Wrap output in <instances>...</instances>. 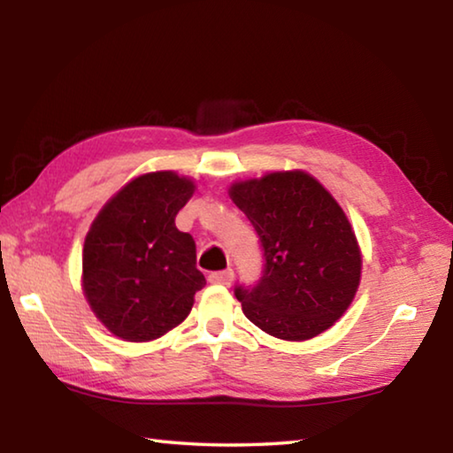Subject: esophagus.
Wrapping results in <instances>:
<instances>
[{
	"mask_svg": "<svg viewBox=\"0 0 453 453\" xmlns=\"http://www.w3.org/2000/svg\"><path fill=\"white\" fill-rule=\"evenodd\" d=\"M210 283H218V286H229L234 281V270H224V272H211L208 275Z\"/></svg>",
	"mask_w": 453,
	"mask_h": 453,
	"instance_id": "esophagus-1",
	"label": "esophagus"
}]
</instances>
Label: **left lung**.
Returning <instances> with one entry per match:
<instances>
[{
  "label": "left lung",
  "instance_id": "8db88e82",
  "mask_svg": "<svg viewBox=\"0 0 453 453\" xmlns=\"http://www.w3.org/2000/svg\"><path fill=\"white\" fill-rule=\"evenodd\" d=\"M229 197L256 227L264 275L235 288L251 324L288 342L319 335L354 302L362 251L334 196L302 170L235 181Z\"/></svg>",
  "mask_w": 453,
  "mask_h": 453
}]
</instances>
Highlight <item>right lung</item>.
Masks as SVG:
<instances>
[{
    "label": "right lung",
    "instance_id": "1",
    "mask_svg": "<svg viewBox=\"0 0 453 453\" xmlns=\"http://www.w3.org/2000/svg\"><path fill=\"white\" fill-rule=\"evenodd\" d=\"M196 183L150 172L126 183L91 224L83 243L81 286L96 318L126 342H151L189 316L205 286L196 242L175 216Z\"/></svg>",
    "mask_w": 453,
    "mask_h": 453
}]
</instances>
